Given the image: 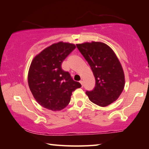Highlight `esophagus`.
Segmentation results:
<instances>
[{"mask_svg": "<svg viewBox=\"0 0 149 149\" xmlns=\"http://www.w3.org/2000/svg\"><path fill=\"white\" fill-rule=\"evenodd\" d=\"M79 82H80V84H81L82 87H83V84H84V83H83V81H82V80H81V81H79Z\"/></svg>", "mask_w": 149, "mask_h": 149, "instance_id": "esophagus-1", "label": "esophagus"}]
</instances>
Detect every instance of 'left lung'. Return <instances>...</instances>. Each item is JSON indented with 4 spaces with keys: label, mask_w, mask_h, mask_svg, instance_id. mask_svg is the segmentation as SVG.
<instances>
[{
    "label": "left lung",
    "mask_w": 149,
    "mask_h": 149,
    "mask_svg": "<svg viewBox=\"0 0 149 149\" xmlns=\"http://www.w3.org/2000/svg\"><path fill=\"white\" fill-rule=\"evenodd\" d=\"M91 68L95 86L86 91L89 100L100 107H107L120 97L125 85L124 74L119 60L111 48L103 42L76 45Z\"/></svg>",
    "instance_id": "obj_1"
}]
</instances>
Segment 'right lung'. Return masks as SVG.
<instances>
[{
  "label": "right lung",
  "mask_w": 149,
  "mask_h": 149,
  "mask_svg": "<svg viewBox=\"0 0 149 149\" xmlns=\"http://www.w3.org/2000/svg\"><path fill=\"white\" fill-rule=\"evenodd\" d=\"M75 49L74 44L59 42L35 56L28 73V84L40 105L57 111L69 104L72 92L81 87L62 68V63Z\"/></svg>",
  "instance_id": "add662e5"
}]
</instances>
